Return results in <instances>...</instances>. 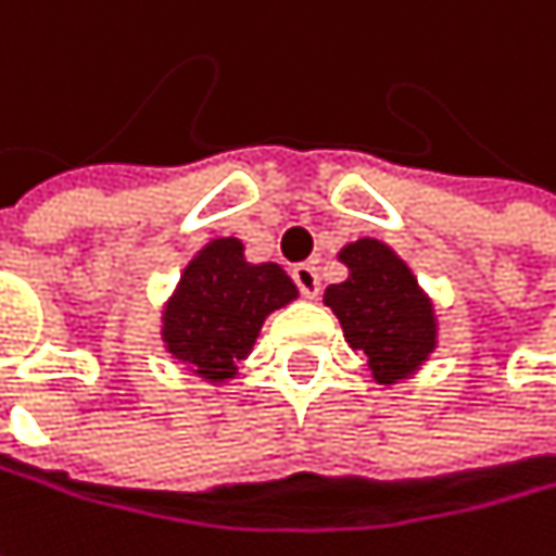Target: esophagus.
Here are the masks:
<instances>
[{"instance_id": "34e87169", "label": "esophagus", "mask_w": 556, "mask_h": 556, "mask_svg": "<svg viewBox=\"0 0 556 556\" xmlns=\"http://www.w3.org/2000/svg\"><path fill=\"white\" fill-rule=\"evenodd\" d=\"M292 279H295V286L302 289L305 299H318L321 279H318V267H315V264H295V267H292Z\"/></svg>"}]
</instances>
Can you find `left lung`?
<instances>
[{
    "instance_id": "obj_1",
    "label": "left lung",
    "mask_w": 556,
    "mask_h": 556,
    "mask_svg": "<svg viewBox=\"0 0 556 556\" xmlns=\"http://www.w3.org/2000/svg\"><path fill=\"white\" fill-rule=\"evenodd\" d=\"M346 279L325 289L343 337L369 359L379 384L417 376L439 346L435 305L414 270L379 238H356L337 251Z\"/></svg>"
}]
</instances>
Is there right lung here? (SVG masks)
<instances>
[{
    "instance_id": "obj_1",
    "label": "right lung",
    "mask_w": 556,
    "mask_h": 556,
    "mask_svg": "<svg viewBox=\"0 0 556 556\" xmlns=\"http://www.w3.org/2000/svg\"><path fill=\"white\" fill-rule=\"evenodd\" d=\"M295 299L299 289L279 264H251L238 238H213L190 257L162 308V343L197 379L226 384L264 321Z\"/></svg>"
}]
</instances>
